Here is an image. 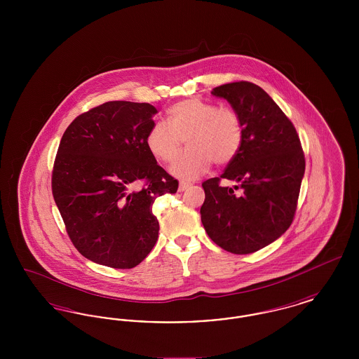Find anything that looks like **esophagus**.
<instances>
[{
    "instance_id": "1",
    "label": "esophagus",
    "mask_w": 359,
    "mask_h": 359,
    "mask_svg": "<svg viewBox=\"0 0 359 359\" xmlns=\"http://www.w3.org/2000/svg\"><path fill=\"white\" fill-rule=\"evenodd\" d=\"M189 187H191L189 183H180V184H179V191L183 192V191H186V189Z\"/></svg>"
}]
</instances>
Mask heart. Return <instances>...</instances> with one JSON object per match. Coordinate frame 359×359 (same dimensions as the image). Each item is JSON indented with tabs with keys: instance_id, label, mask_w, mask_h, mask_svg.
<instances>
[{
	"instance_id": "1",
	"label": "heart",
	"mask_w": 359,
	"mask_h": 359,
	"mask_svg": "<svg viewBox=\"0 0 359 359\" xmlns=\"http://www.w3.org/2000/svg\"><path fill=\"white\" fill-rule=\"evenodd\" d=\"M165 122H154L145 137L148 151L156 160L170 164L186 140L188 149L172 165L173 176L194 180L208 171L212 161L231 163L242 148L245 128L237 110L202 98L175 103Z\"/></svg>"
}]
</instances>
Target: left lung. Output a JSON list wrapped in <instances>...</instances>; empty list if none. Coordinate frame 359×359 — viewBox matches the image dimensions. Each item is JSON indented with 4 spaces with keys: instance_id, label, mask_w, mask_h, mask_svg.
Returning <instances> with one entry per match:
<instances>
[{
    "instance_id": "8db88e82",
    "label": "left lung",
    "mask_w": 359,
    "mask_h": 359,
    "mask_svg": "<svg viewBox=\"0 0 359 359\" xmlns=\"http://www.w3.org/2000/svg\"><path fill=\"white\" fill-rule=\"evenodd\" d=\"M238 111L243 144L221 177L202 183L205 233L234 255H249L281 237L293 221L306 158L300 138L277 103L259 86L241 81L212 88ZM221 178L240 183L222 188ZM239 189L241 194H236Z\"/></svg>"
}]
</instances>
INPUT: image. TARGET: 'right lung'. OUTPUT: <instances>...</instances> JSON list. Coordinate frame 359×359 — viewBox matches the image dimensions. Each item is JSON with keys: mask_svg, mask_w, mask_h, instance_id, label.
<instances>
[{"mask_svg": "<svg viewBox=\"0 0 359 359\" xmlns=\"http://www.w3.org/2000/svg\"><path fill=\"white\" fill-rule=\"evenodd\" d=\"M156 113L149 103H103L60 140L52 195L71 242L93 262L130 269L154 249L160 227L152 205L179 187L145 144Z\"/></svg>", "mask_w": 359, "mask_h": 359, "instance_id": "add662e5", "label": "right lung"}]
</instances>
